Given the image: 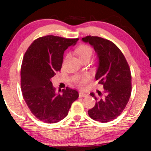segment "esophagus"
<instances>
[{
  "mask_svg": "<svg viewBox=\"0 0 151 151\" xmlns=\"http://www.w3.org/2000/svg\"><path fill=\"white\" fill-rule=\"evenodd\" d=\"M88 96V94L87 93H82V92H80L79 93V97L80 98H84V97H87Z\"/></svg>",
  "mask_w": 151,
  "mask_h": 151,
  "instance_id": "obj_1",
  "label": "esophagus"
}]
</instances>
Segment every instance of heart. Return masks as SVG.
<instances>
[{
  "mask_svg": "<svg viewBox=\"0 0 151 151\" xmlns=\"http://www.w3.org/2000/svg\"><path fill=\"white\" fill-rule=\"evenodd\" d=\"M76 53L79 55L80 60L91 58L93 55V49L88 45H81L76 49ZM91 79L90 74L87 73L80 74L76 76L74 82L77 85L80 86H84Z\"/></svg>",
  "mask_w": 151,
  "mask_h": 151,
  "instance_id": "b5f03b06",
  "label": "heart"
}]
</instances>
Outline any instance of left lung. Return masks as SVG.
Here are the masks:
<instances>
[{
  "instance_id": "1",
  "label": "left lung",
  "mask_w": 151,
  "mask_h": 151,
  "mask_svg": "<svg viewBox=\"0 0 151 151\" xmlns=\"http://www.w3.org/2000/svg\"><path fill=\"white\" fill-rule=\"evenodd\" d=\"M82 40L91 45L98 54L99 66L96 79L104 89V96L98 91L100 99L93 93H90L96 103L88 111V115L94 120L109 122L122 113L129 102L132 89L131 69L122 52L113 42L91 36Z\"/></svg>"
}]
</instances>
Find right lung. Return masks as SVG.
I'll return each mask as SVG.
<instances>
[{"mask_svg":"<svg viewBox=\"0 0 151 151\" xmlns=\"http://www.w3.org/2000/svg\"><path fill=\"white\" fill-rule=\"evenodd\" d=\"M78 40L47 35L36 39L24 53L20 71L22 97L32 114L43 122L65 118L79 96L68 86L56 95L51 81L61 69L65 51Z\"/></svg>","mask_w":151,"mask_h":151,"instance_id":"obj_1","label":"right lung"}]
</instances>
